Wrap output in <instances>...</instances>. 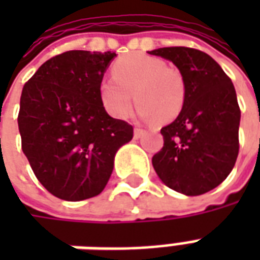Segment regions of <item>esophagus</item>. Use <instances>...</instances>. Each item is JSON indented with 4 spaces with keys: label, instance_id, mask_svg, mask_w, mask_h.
Wrapping results in <instances>:
<instances>
[{
    "label": "esophagus",
    "instance_id": "1",
    "mask_svg": "<svg viewBox=\"0 0 260 260\" xmlns=\"http://www.w3.org/2000/svg\"><path fill=\"white\" fill-rule=\"evenodd\" d=\"M142 135H143V129H142V128H138V126H136L135 129H134V138H135V139H139V138H141Z\"/></svg>",
    "mask_w": 260,
    "mask_h": 260
}]
</instances>
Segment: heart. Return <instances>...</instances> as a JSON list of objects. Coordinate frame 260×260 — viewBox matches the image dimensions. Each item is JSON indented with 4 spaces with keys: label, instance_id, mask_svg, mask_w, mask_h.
<instances>
[{
    "label": "heart",
    "instance_id": "heart-1",
    "mask_svg": "<svg viewBox=\"0 0 260 260\" xmlns=\"http://www.w3.org/2000/svg\"><path fill=\"white\" fill-rule=\"evenodd\" d=\"M134 94L141 118L169 122L184 108L185 80L180 71L167 67L163 59L143 53L128 54L113 65V79L102 82L100 99L113 117L125 118Z\"/></svg>",
    "mask_w": 260,
    "mask_h": 260
}]
</instances>
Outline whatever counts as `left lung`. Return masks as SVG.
<instances>
[{
	"instance_id": "obj_1",
	"label": "left lung",
	"mask_w": 260,
	"mask_h": 260,
	"mask_svg": "<svg viewBox=\"0 0 260 260\" xmlns=\"http://www.w3.org/2000/svg\"><path fill=\"white\" fill-rule=\"evenodd\" d=\"M169 59L185 80L184 108L161 128L164 145L152 158L166 185L188 196L212 191L237 161L241 110L233 82L203 51L163 47L149 51Z\"/></svg>"
}]
</instances>
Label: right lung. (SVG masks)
Wrapping results in <instances>:
<instances>
[{"instance_id": "right-lung-1", "label": "right lung", "mask_w": 260, "mask_h": 260, "mask_svg": "<svg viewBox=\"0 0 260 260\" xmlns=\"http://www.w3.org/2000/svg\"><path fill=\"white\" fill-rule=\"evenodd\" d=\"M117 54L72 50L55 55L23 86L18 114L22 150L51 195L69 202L102 193L132 125L110 117L100 85Z\"/></svg>"}]
</instances>
